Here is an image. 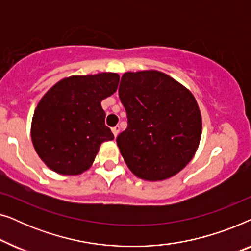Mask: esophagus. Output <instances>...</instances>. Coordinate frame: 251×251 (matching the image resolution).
I'll list each match as a JSON object with an SVG mask.
<instances>
[{
    "label": "esophagus",
    "instance_id": "esophagus-1",
    "mask_svg": "<svg viewBox=\"0 0 251 251\" xmlns=\"http://www.w3.org/2000/svg\"><path fill=\"white\" fill-rule=\"evenodd\" d=\"M119 131H120V126H113V128H112V132L114 133V136H115V137L118 136Z\"/></svg>",
    "mask_w": 251,
    "mask_h": 251
}]
</instances>
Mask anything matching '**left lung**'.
<instances>
[{
  "label": "left lung",
  "instance_id": "left-lung-1",
  "mask_svg": "<svg viewBox=\"0 0 251 251\" xmlns=\"http://www.w3.org/2000/svg\"><path fill=\"white\" fill-rule=\"evenodd\" d=\"M119 97L128 126L116 143L130 170L146 180L167 179L193 157L202 132L193 95L157 71L123 74Z\"/></svg>",
  "mask_w": 251,
  "mask_h": 251
}]
</instances>
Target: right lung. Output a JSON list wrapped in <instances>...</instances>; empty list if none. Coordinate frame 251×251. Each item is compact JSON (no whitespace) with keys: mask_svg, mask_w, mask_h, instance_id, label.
Masks as SVG:
<instances>
[{"mask_svg":"<svg viewBox=\"0 0 251 251\" xmlns=\"http://www.w3.org/2000/svg\"><path fill=\"white\" fill-rule=\"evenodd\" d=\"M115 73L71 76L53 85L34 112L32 140L43 162L61 175H78L94 162L101 143L114 139L100 101L114 94Z\"/></svg>","mask_w":251,"mask_h":251,"instance_id":"add662e5","label":"right lung"}]
</instances>
